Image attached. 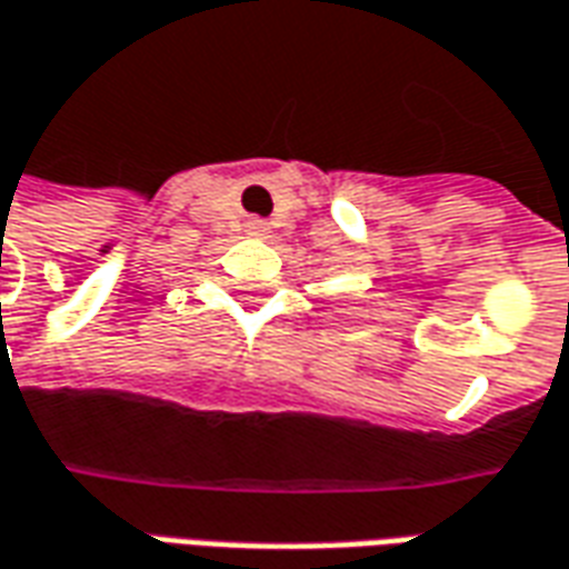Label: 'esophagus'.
<instances>
[{
  "label": "esophagus",
  "mask_w": 569,
  "mask_h": 569,
  "mask_svg": "<svg viewBox=\"0 0 569 569\" xmlns=\"http://www.w3.org/2000/svg\"><path fill=\"white\" fill-rule=\"evenodd\" d=\"M246 233H249V237H268V224H264V221H249V224H246Z\"/></svg>",
  "instance_id": "1"
}]
</instances>
